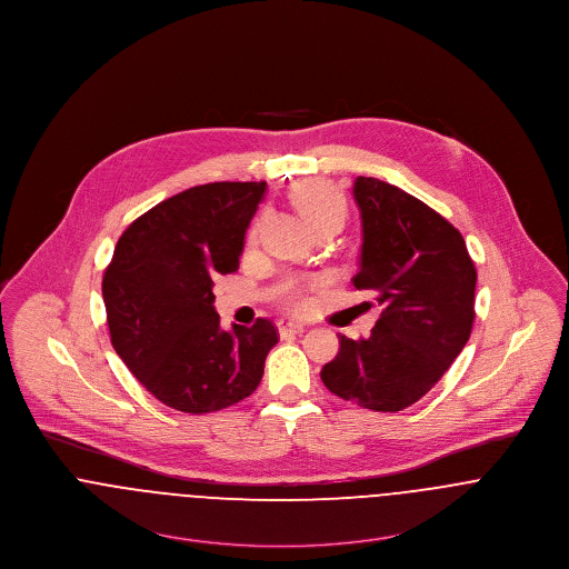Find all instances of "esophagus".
I'll return each instance as SVG.
<instances>
[{
  "instance_id": "34e87169",
  "label": "esophagus",
  "mask_w": 569,
  "mask_h": 569,
  "mask_svg": "<svg viewBox=\"0 0 569 569\" xmlns=\"http://www.w3.org/2000/svg\"><path fill=\"white\" fill-rule=\"evenodd\" d=\"M278 332H280V337L302 335V332H305V326H302V323H296V321H280V323H278Z\"/></svg>"
}]
</instances>
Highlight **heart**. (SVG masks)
I'll return each mask as SVG.
<instances>
[{
	"instance_id": "1",
	"label": "heart",
	"mask_w": 569,
	"mask_h": 569,
	"mask_svg": "<svg viewBox=\"0 0 569 569\" xmlns=\"http://www.w3.org/2000/svg\"><path fill=\"white\" fill-rule=\"evenodd\" d=\"M291 204L300 212V217L310 226V230H317L321 226L335 223L339 226L346 217V198L328 182L321 180H309L300 182L291 191ZM257 226L250 232V239H254ZM319 287L317 278H300L289 276L284 278L276 289V300L287 310L307 309L309 305V291Z\"/></svg>"
}]
</instances>
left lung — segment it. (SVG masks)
<instances>
[{"mask_svg": "<svg viewBox=\"0 0 569 569\" xmlns=\"http://www.w3.org/2000/svg\"><path fill=\"white\" fill-rule=\"evenodd\" d=\"M361 269L382 305L367 339L339 335L323 385L362 409L396 413L426 396L461 355L473 323L476 267L466 239L437 210L378 178L355 182Z\"/></svg>", "mask_w": 569, "mask_h": 569, "instance_id": "obj_1", "label": "left lung"}]
</instances>
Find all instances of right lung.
Masks as SVG:
<instances>
[{"instance_id": "add662e5", "label": "right lung", "mask_w": 569, "mask_h": 569, "mask_svg": "<svg viewBox=\"0 0 569 569\" xmlns=\"http://www.w3.org/2000/svg\"><path fill=\"white\" fill-rule=\"evenodd\" d=\"M267 182H210L134 219L103 271L110 343L137 380L182 413H212L252 396L278 330L219 328L212 278L234 273Z\"/></svg>"}]
</instances>
